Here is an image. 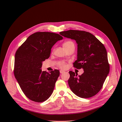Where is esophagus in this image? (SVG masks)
I'll use <instances>...</instances> for the list:
<instances>
[{
    "label": "esophagus",
    "instance_id": "1",
    "mask_svg": "<svg viewBox=\"0 0 122 122\" xmlns=\"http://www.w3.org/2000/svg\"><path fill=\"white\" fill-rule=\"evenodd\" d=\"M64 72H65V71H63V70H60V73L61 74H62V73H64Z\"/></svg>",
    "mask_w": 122,
    "mask_h": 122
}]
</instances>
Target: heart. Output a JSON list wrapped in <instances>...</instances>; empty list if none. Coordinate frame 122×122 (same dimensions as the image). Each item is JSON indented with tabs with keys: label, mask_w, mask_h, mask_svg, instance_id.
Segmentation results:
<instances>
[{
	"label": "heart",
	"mask_w": 122,
	"mask_h": 122,
	"mask_svg": "<svg viewBox=\"0 0 122 122\" xmlns=\"http://www.w3.org/2000/svg\"><path fill=\"white\" fill-rule=\"evenodd\" d=\"M71 46H74V43H73L72 41H67L64 43L63 44V47L65 49H67L68 48L71 47ZM58 67L61 68H65L66 66V64L63 61H61L59 62L58 64Z\"/></svg>",
	"instance_id": "1"
}]
</instances>
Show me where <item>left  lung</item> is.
<instances>
[{"label":"left lung","instance_id":"8db88e82","mask_svg":"<svg viewBox=\"0 0 122 122\" xmlns=\"http://www.w3.org/2000/svg\"><path fill=\"white\" fill-rule=\"evenodd\" d=\"M66 38L75 40L77 44V60L73 67L83 69L77 74L69 71V86L74 94L82 98L96 95L102 88L109 72L107 53L104 45L91 33L77 30L60 32Z\"/></svg>","mask_w":122,"mask_h":122}]
</instances>
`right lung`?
<instances>
[{
	"label": "right lung",
	"instance_id": "right-lung-1",
	"mask_svg": "<svg viewBox=\"0 0 122 122\" xmlns=\"http://www.w3.org/2000/svg\"><path fill=\"white\" fill-rule=\"evenodd\" d=\"M63 39L59 34L37 32L29 36L15 56L14 73L23 93L29 99L43 102L52 94L60 71L47 72L41 69L52 46Z\"/></svg>",
	"mask_w": 122,
	"mask_h": 122
}]
</instances>
